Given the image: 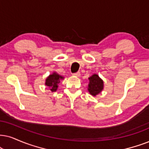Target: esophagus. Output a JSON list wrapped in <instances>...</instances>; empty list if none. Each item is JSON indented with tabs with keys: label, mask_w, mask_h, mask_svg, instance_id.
<instances>
[{
	"label": "esophagus",
	"mask_w": 149,
	"mask_h": 149,
	"mask_svg": "<svg viewBox=\"0 0 149 149\" xmlns=\"http://www.w3.org/2000/svg\"><path fill=\"white\" fill-rule=\"evenodd\" d=\"M73 76H76V77H80V73L79 72V71H78V72L73 73Z\"/></svg>",
	"instance_id": "1"
}]
</instances>
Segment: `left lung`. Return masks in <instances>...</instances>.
Listing matches in <instances>:
<instances>
[{
  "label": "left lung",
  "instance_id": "left-lung-1",
  "mask_svg": "<svg viewBox=\"0 0 149 149\" xmlns=\"http://www.w3.org/2000/svg\"><path fill=\"white\" fill-rule=\"evenodd\" d=\"M89 82L88 84V91L93 96H96L104 88V82L98 76L94 73L88 78Z\"/></svg>",
  "mask_w": 149,
  "mask_h": 149
}]
</instances>
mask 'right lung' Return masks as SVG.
<instances>
[{
  "mask_svg": "<svg viewBox=\"0 0 149 149\" xmlns=\"http://www.w3.org/2000/svg\"><path fill=\"white\" fill-rule=\"evenodd\" d=\"M64 79V77L60 76L56 72H54L47 78L45 80V85L49 87L52 92L56 91L58 89V84L61 82V80Z\"/></svg>",
  "mask_w": 149,
  "mask_h": 149,
  "instance_id": "right-lung-1",
  "label": "right lung"
}]
</instances>
